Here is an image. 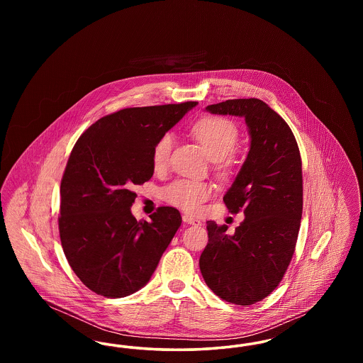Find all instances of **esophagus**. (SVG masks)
<instances>
[{
  "label": "esophagus",
  "mask_w": 363,
  "mask_h": 363,
  "mask_svg": "<svg viewBox=\"0 0 363 363\" xmlns=\"http://www.w3.org/2000/svg\"><path fill=\"white\" fill-rule=\"evenodd\" d=\"M182 220L186 225H201V222L199 219H196V218H193L190 215H182Z\"/></svg>",
  "instance_id": "34e87169"
}]
</instances>
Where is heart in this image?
I'll use <instances>...</instances> for the list:
<instances>
[{"instance_id": "b5f03b06", "label": "heart", "mask_w": 363, "mask_h": 363, "mask_svg": "<svg viewBox=\"0 0 363 363\" xmlns=\"http://www.w3.org/2000/svg\"><path fill=\"white\" fill-rule=\"evenodd\" d=\"M191 133L204 147L208 156L215 160L216 170L223 175L230 173L233 162L228 155L234 151L240 136L237 125L223 117H206L194 123ZM173 145L172 133H166L156 141L152 151V164L157 172L167 167ZM212 193V185L204 181L177 179L162 190V197L174 207L197 212Z\"/></svg>"}]
</instances>
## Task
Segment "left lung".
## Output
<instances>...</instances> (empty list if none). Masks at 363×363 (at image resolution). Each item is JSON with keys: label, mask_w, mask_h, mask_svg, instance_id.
<instances>
[{"label": "left lung", "mask_w": 363, "mask_h": 363, "mask_svg": "<svg viewBox=\"0 0 363 363\" xmlns=\"http://www.w3.org/2000/svg\"><path fill=\"white\" fill-rule=\"evenodd\" d=\"M206 110L245 118L250 150L223 197L228 211L245 219L233 234L207 222L200 271L218 296L249 306L277 289L293 257L303 204L299 148L287 122L259 99H230Z\"/></svg>", "instance_id": "left-lung-1"}]
</instances>
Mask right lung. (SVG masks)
I'll return each instance as SVG.
<instances>
[{
  "mask_svg": "<svg viewBox=\"0 0 363 363\" xmlns=\"http://www.w3.org/2000/svg\"><path fill=\"white\" fill-rule=\"evenodd\" d=\"M196 104L123 108L76 141L61 181L58 228L70 268L91 291L122 298L155 272L182 219L160 207L151 222L136 220L133 186L151 179L156 141Z\"/></svg>",
  "mask_w": 363,
  "mask_h": 363,
  "instance_id": "obj_1",
  "label": "right lung"
}]
</instances>
